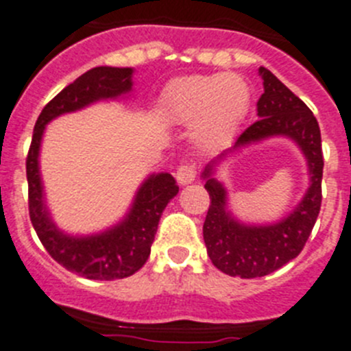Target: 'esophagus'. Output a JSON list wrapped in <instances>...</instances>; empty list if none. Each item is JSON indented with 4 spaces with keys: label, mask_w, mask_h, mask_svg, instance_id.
Returning a JSON list of instances; mask_svg holds the SVG:
<instances>
[{
    "label": "esophagus",
    "mask_w": 351,
    "mask_h": 351,
    "mask_svg": "<svg viewBox=\"0 0 351 351\" xmlns=\"http://www.w3.org/2000/svg\"><path fill=\"white\" fill-rule=\"evenodd\" d=\"M195 175H197L195 166H192V164H183V166L178 168V171H176V180H178L180 185H189V183L194 182Z\"/></svg>",
    "instance_id": "esophagus-1"
}]
</instances>
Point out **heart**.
I'll use <instances>...</instances> for the list:
<instances>
[{
  "label": "heart",
  "instance_id": "b5f03b06",
  "mask_svg": "<svg viewBox=\"0 0 351 351\" xmlns=\"http://www.w3.org/2000/svg\"><path fill=\"white\" fill-rule=\"evenodd\" d=\"M250 110V87L236 73L173 78L157 99V113L169 124L192 125V138L204 150L234 140Z\"/></svg>",
  "mask_w": 351,
  "mask_h": 351
}]
</instances>
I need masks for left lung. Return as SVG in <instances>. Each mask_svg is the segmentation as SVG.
Wrapping results in <instances>:
<instances>
[{"instance_id": "1", "label": "left lung", "mask_w": 351, "mask_h": 351, "mask_svg": "<svg viewBox=\"0 0 351 351\" xmlns=\"http://www.w3.org/2000/svg\"><path fill=\"white\" fill-rule=\"evenodd\" d=\"M258 75L264 87L257 101L258 121L243 132L234 147L210 160L201 173L211 199L203 226L208 255L217 269L239 278L266 276L298 257L311 234L322 204L324 156L317 119L269 69L261 66ZM271 137H287L296 143L306 159L310 185L294 210L276 223H243L230 211L228 191L218 176L219 166L232 153Z\"/></svg>"}]
</instances>
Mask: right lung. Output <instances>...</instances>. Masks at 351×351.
Wrapping results in <instances>:
<instances>
[{"mask_svg":"<svg viewBox=\"0 0 351 351\" xmlns=\"http://www.w3.org/2000/svg\"><path fill=\"white\" fill-rule=\"evenodd\" d=\"M132 75L134 68L113 66H97L85 71L42 110L27 154L29 217L38 238L53 261L89 280H121L143 267L150 255L160 215L178 194L176 180L169 173H150L140 183L131 206L119 222L90 234H71L56 223L47 204L40 150L47 125L58 117L80 112L99 101L131 97L134 85Z\"/></svg>","mask_w":351,"mask_h":351,"instance_id":"1","label":"right lung"}]
</instances>
